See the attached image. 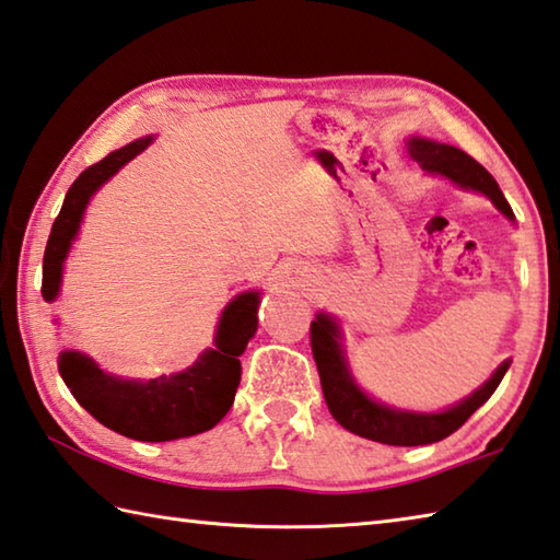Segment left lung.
<instances>
[{
  "label": "left lung",
  "instance_id": "obj_1",
  "mask_svg": "<svg viewBox=\"0 0 560 560\" xmlns=\"http://www.w3.org/2000/svg\"><path fill=\"white\" fill-rule=\"evenodd\" d=\"M408 155L420 164L427 174H436L462 186L466 191L483 194L495 203L498 211L514 221V213L502 196L498 182L492 174L478 164L474 158L466 155L464 150L446 142H436L430 138L412 136L405 142ZM311 347L317 364V374H320V386L327 408H330L332 418L345 427V430L354 432L364 440L390 444V446H422L442 442L444 436L454 434L470 415H474L480 405H483L495 388L500 386L502 376L508 374L510 359L492 371V376L470 393L462 402L452 405V408L440 412H415V410H400L390 408L386 402H378L371 398L369 393L359 388L352 371H349L345 347H342V330H339L337 317L330 313H317L311 325Z\"/></svg>",
  "mask_w": 560,
  "mask_h": 560
}]
</instances>
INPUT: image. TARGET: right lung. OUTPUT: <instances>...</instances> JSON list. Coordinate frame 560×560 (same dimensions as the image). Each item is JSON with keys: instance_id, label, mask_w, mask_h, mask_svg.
Listing matches in <instances>:
<instances>
[{"instance_id": "right-lung-1", "label": "right lung", "mask_w": 560, "mask_h": 560, "mask_svg": "<svg viewBox=\"0 0 560 560\" xmlns=\"http://www.w3.org/2000/svg\"><path fill=\"white\" fill-rule=\"evenodd\" d=\"M155 136L138 138L120 150L106 155L102 162L86 167L70 186L58 218H55L46 255H43V299L52 303L60 293L65 259L80 233L82 218L92 196L124 167L140 155ZM259 291L237 293L230 301L218 330L213 347L179 374L158 378H120L96 364L77 349H62L58 371L70 388L74 400L102 422L138 442H172L182 436H194L221 422L233 408L235 390L240 386V354L257 332Z\"/></svg>"}]
</instances>
